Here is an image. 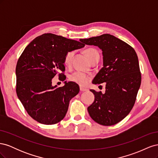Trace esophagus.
I'll return each mask as SVG.
<instances>
[{
    "instance_id": "obj_1",
    "label": "esophagus",
    "mask_w": 158,
    "mask_h": 158,
    "mask_svg": "<svg viewBox=\"0 0 158 158\" xmlns=\"http://www.w3.org/2000/svg\"><path fill=\"white\" fill-rule=\"evenodd\" d=\"M80 90L81 92H85V91H87V89H85L82 87H80Z\"/></svg>"
}]
</instances>
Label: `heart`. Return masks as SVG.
I'll list each match as a JSON object with an SVG mask.
<instances>
[{"mask_svg": "<svg viewBox=\"0 0 158 158\" xmlns=\"http://www.w3.org/2000/svg\"><path fill=\"white\" fill-rule=\"evenodd\" d=\"M84 53L87 56L90 62H92L95 59L99 58V57L98 52L95 49L92 48H89V49H85L84 51ZM74 55V51H69L64 56V64L66 65L69 66L71 64ZM89 78L90 77L89 75L83 73L82 72H80V71H76L74 73L70 74L69 76V80L70 81L81 85H83L86 84L88 82Z\"/></svg>", "mask_w": 158, "mask_h": 158, "instance_id": "obj_1", "label": "heart"}]
</instances>
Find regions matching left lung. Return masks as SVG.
Here are the masks:
<instances>
[{
  "label": "left lung",
  "mask_w": 158,
  "mask_h": 158,
  "mask_svg": "<svg viewBox=\"0 0 158 158\" xmlns=\"http://www.w3.org/2000/svg\"><path fill=\"white\" fill-rule=\"evenodd\" d=\"M85 45L98 46L102 51L103 68L92 83L106 84V92H95L88 111L99 125L111 126L125 118L135 105L141 84V73L136 52L131 46L110 34L80 39Z\"/></svg>",
  "instance_id": "left-lung-1"
}]
</instances>
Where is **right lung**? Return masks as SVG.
<instances>
[{
    "label": "right lung",
    "mask_w": 158,
    "mask_h": 158,
    "mask_svg": "<svg viewBox=\"0 0 158 158\" xmlns=\"http://www.w3.org/2000/svg\"><path fill=\"white\" fill-rule=\"evenodd\" d=\"M84 46L82 41L44 33L23 51L16 68V93L34 120L54 125L64 118L70 99L79 93L80 88L73 82H64L63 87L53 86L52 79L59 71H64L66 54Z\"/></svg>",
    "instance_id": "1"
}]
</instances>
